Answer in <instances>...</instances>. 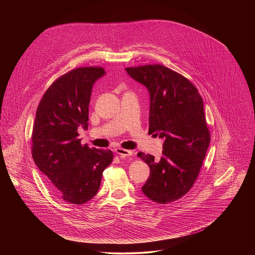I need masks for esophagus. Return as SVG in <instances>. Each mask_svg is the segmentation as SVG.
Here are the masks:
<instances>
[{"mask_svg":"<svg viewBox=\"0 0 255 255\" xmlns=\"http://www.w3.org/2000/svg\"><path fill=\"white\" fill-rule=\"evenodd\" d=\"M115 151H116V153H117L118 155H120V157H122V158H125V157H128V156H131V155H132V151L127 150V149H123V148H116Z\"/></svg>","mask_w":255,"mask_h":255,"instance_id":"34e87169","label":"esophagus"}]
</instances>
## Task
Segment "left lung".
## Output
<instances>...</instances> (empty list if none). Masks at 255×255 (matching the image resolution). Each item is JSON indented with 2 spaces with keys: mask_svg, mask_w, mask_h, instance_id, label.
<instances>
[{
  "mask_svg": "<svg viewBox=\"0 0 255 255\" xmlns=\"http://www.w3.org/2000/svg\"><path fill=\"white\" fill-rule=\"evenodd\" d=\"M125 69L148 90L149 134L164 140L160 158L137 154L150 168L142 192L155 203H172L195 184L209 147L211 137L203 99L188 79L164 65Z\"/></svg>",
  "mask_w": 255,
  "mask_h": 255,
  "instance_id": "obj_1",
  "label": "left lung"
}]
</instances>
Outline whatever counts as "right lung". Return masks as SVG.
I'll use <instances>...</instances> for the list:
<instances>
[{
    "label": "right lung",
    "instance_id": "add662e5",
    "mask_svg": "<svg viewBox=\"0 0 255 255\" xmlns=\"http://www.w3.org/2000/svg\"><path fill=\"white\" fill-rule=\"evenodd\" d=\"M103 67H79L58 78L42 97L33 124L32 157L53 193L67 204L82 205L99 191L102 174L113 160L111 150L81 144L88 129L93 86Z\"/></svg>",
    "mask_w": 255,
    "mask_h": 255
}]
</instances>
